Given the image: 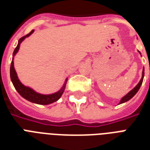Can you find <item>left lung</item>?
Here are the masks:
<instances>
[{"instance_id": "left-lung-1", "label": "left lung", "mask_w": 150, "mask_h": 150, "mask_svg": "<svg viewBox=\"0 0 150 150\" xmlns=\"http://www.w3.org/2000/svg\"><path fill=\"white\" fill-rule=\"evenodd\" d=\"M139 54H140V52H139ZM143 78H144V68H143V70H142V79H141V80L139 81V82L138 83L137 86H135L134 89H132V90H131V91L129 92L128 94H126L125 96L121 98V101H120V103H119V104H121V103H123L127 102V101H128L129 100H131V99L132 98L133 96H135V94L137 93V92L139 91V89L140 86H141V85H142V81H143Z\"/></svg>"}]
</instances>
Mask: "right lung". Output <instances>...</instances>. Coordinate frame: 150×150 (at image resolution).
Segmentation results:
<instances>
[{"instance_id": "1", "label": "right lung", "mask_w": 150, "mask_h": 150, "mask_svg": "<svg viewBox=\"0 0 150 150\" xmlns=\"http://www.w3.org/2000/svg\"><path fill=\"white\" fill-rule=\"evenodd\" d=\"M34 30H32L29 34H27L26 36H23L22 38L19 39L18 45L16 48L15 49L14 52H13V57H12V61H11V68H10V76H11V80L14 86H15V89L17 90V92L21 95V96L25 98V100H29L30 102L34 103H37V104L40 105H48L52 103L56 102L57 100H58L59 99L61 98V95L63 94L64 89H65L66 83L68 81V79H66L64 84L63 85V86L61 87V89L57 91V93L52 94H48V95H44V94H40L39 93H36L35 90H33L31 88H29L28 86H25L24 85L22 84V82H20V80L18 79V77L17 73L15 71V67H14V57L15 56V54H17L18 50H19L20 44L22 43V41L24 40L25 39L26 37H29Z\"/></svg>"}]
</instances>
